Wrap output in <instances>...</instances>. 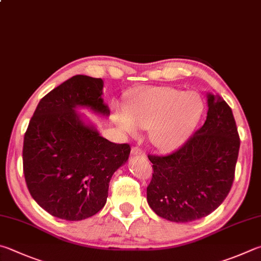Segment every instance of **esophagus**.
I'll return each mask as SVG.
<instances>
[{"instance_id": "34e87169", "label": "esophagus", "mask_w": 261, "mask_h": 261, "mask_svg": "<svg viewBox=\"0 0 261 261\" xmlns=\"http://www.w3.org/2000/svg\"><path fill=\"white\" fill-rule=\"evenodd\" d=\"M131 153L134 154V155H137V156H140V158H143V159H146V153L145 151L140 148L139 146H135V147H132V149H131Z\"/></svg>"}]
</instances>
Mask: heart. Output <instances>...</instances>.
Returning <instances> with one entry per match:
<instances>
[{
  "mask_svg": "<svg viewBox=\"0 0 261 261\" xmlns=\"http://www.w3.org/2000/svg\"><path fill=\"white\" fill-rule=\"evenodd\" d=\"M204 105L195 92L168 87L136 90L126 107L115 116L123 130L134 132L136 125L148 129L150 143L160 150L178 148L200 122Z\"/></svg>",
  "mask_w": 261,
  "mask_h": 261,
  "instance_id": "heart-1",
  "label": "heart"
}]
</instances>
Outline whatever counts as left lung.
Here are the masks:
<instances>
[{
    "label": "left lung",
    "instance_id": "obj_1",
    "mask_svg": "<svg viewBox=\"0 0 261 261\" xmlns=\"http://www.w3.org/2000/svg\"><path fill=\"white\" fill-rule=\"evenodd\" d=\"M207 116L178 149L148 155L153 176L147 202L156 215L174 222L201 219L219 206L233 185L240 136L231 108L207 96Z\"/></svg>",
    "mask_w": 261,
    "mask_h": 261
}]
</instances>
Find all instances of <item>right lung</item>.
<instances>
[{
  "mask_svg": "<svg viewBox=\"0 0 261 261\" xmlns=\"http://www.w3.org/2000/svg\"><path fill=\"white\" fill-rule=\"evenodd\" d=\"M102 80L75 75L41 99L23 137L22 167L32 197L51 216L82 220L100 211L129 144H115L85 125L74 110L103 115Z\"/></svg>",
  "mask_w": 261,
  "mask_h": 261,
  "instance_id": "obj_1",
  "label": "right lung"
}]
</instances>
